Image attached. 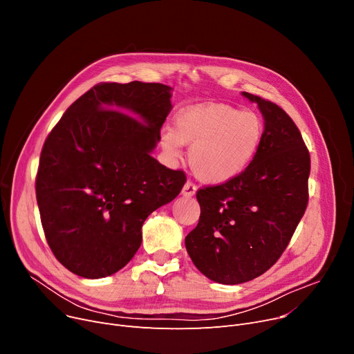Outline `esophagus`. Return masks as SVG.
Here are the masks:
<instances>
[{
	"instance_id": "34e87169",
	"label": "esophagus",
	"mask_w": 354,
	"mask_h": 354,
	"mask_svg": "<svg viewBox=\"0 0 354 354\" xmlns=\"http://www.w3.org/2000/svg\"><path fill=\"white\" fill-rule=\"evenodd\" d=\"M195 192H196V187H195L192 182H187V183L183 185V189H182V195L183 196H187V198L194 196Z\"/></svg>"
}]
</instances>
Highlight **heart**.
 Returning a JSON list of instances; mask_svg holds the SVG:
<instances>
[{"label": "heart", "mask_w": 354, "mask_h": 354, "mask_svg": "<svg viewBox=\"0 0 354 354\" xmlns=\"http://www.w3.org/2000/svg\"><path fill=\"white\" fill-rule=\"evenodd\" d=\"M264 139V122L254 111L212 103L180 110L175 129L162 133V147L171 159L180 155L182 143L192 145L189 165L195 176L222 183L243 174Z\"/></svg>", "instance_id": "b5f03b06"}]
</instances>
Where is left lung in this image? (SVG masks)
Here are the masks:
<instances>
[{
  "instance_id": "obj_1",
  "label": "left lung",
  "mask_w": 354,
  "mask_h": 354,
  "mask_svg": "<svg viewBox=\"0 0 354 354\" xmlns=\"http://www.w3.org/2000/svg\"><path fill=\"white\" fill-rule=\"evenodd\" d=\"M264 116V139L247 169L196 192L201 216L185 247L209 280L241 284L270 270L308 202L310 153L299 127L275 103L243 91Z\"/></svg>"
}]
</instances>
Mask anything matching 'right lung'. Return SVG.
Instances as JSON below:
<instances>
[{"label": "right lung", "mask_w": 354, "mask_h": 354, "mask_svg": "<svg viewBox=\"0 0 354 354\" xmlns=\"http://www.w3.org/2000/svg\"><path fill=\"white\" fill-rule=\"evenodd\" d=\"M171 90L96 84L47 136L35 195L47 243L68 271L103 278L122 270L140 247L146 218L183 188L185 174L151 155L172 109Z\"/></svg>", "instance_id": "1"}]
</instances>
